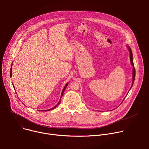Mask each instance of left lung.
<instances>
[{
  "label": "left lung",
  "mask_w": 149,
  "mask_h": 149,
  "mask_svg": "<svg viewBox=\"0 0 149 149\" xmlns=\"http://www.w3.org/2000/svg\"><path fill=\"white\" fill-rule=\"evenodd\" d=\"M127 48H128V49L129 51V52H130V62H131V64L132 65L133 67V81H132V87L130 88V89L132 88L133 85V83H134V79H135V75H136V70H135V68H134V63H133V54H132V49L131 48H130V47H129L128 45H127ZM129 90V91H130ZM125 98H124V100ZM123 100V101H124ZM123 101H122V102H123Z\"/></svg>",
  "instance_id": "1"
}]
</instances>
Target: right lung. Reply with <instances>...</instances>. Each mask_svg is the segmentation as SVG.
Segmentation results:
<instances>
[{
	"label": "right lung",
	"mask_w": 149,
	"mask_h": 149,
	"mask_svg": "<svg viewBox=\"0 0 149 149\" xmlns=\"http://www.w3.org/2000/svg\"><path fill=\"white\" fill-rule=\"evenodd\" d=\"M11 66V67H12ZM12 68H10V77H12ZM68 85V82H67V84L65 85V86L64 87V88H63V90H62V93H61V98H60V100H59V102H58V103L55 106V107H54L53 108H52V109H49V110H44L45 111H50V110H53V109H54L55 108H56L57 106L60 104V102H61V98H62V95H63V93H64V91L65 90V89H66V88H67V86ZM14 87V86H13ZM14 88H15V87H14ZM42 111H44V110H42Z\"/></svg>",
	"instance_id": "1"
}]
</instances>
